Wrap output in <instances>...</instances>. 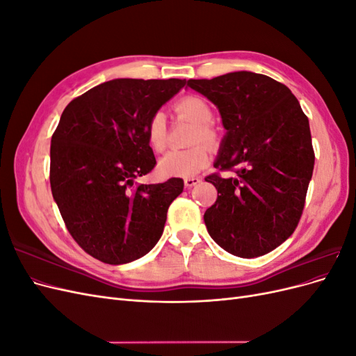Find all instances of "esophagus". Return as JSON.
Instances as JSON below:
<instances>
[{"label":"esophagus","instance_id":"1","mask_svg":"<svg viewBox=\"0 0 356 356\" xmlns=\"http://www.w3.org/2000/svg\"><path fill=\"white\" fill-rule=\"evenodd\" d=\"M199 182H202L200 177H188L184 179V186H186V188H191V187L197 186Z\"/></svg>","mask_w":356,"mask_h":356}]
</instances>
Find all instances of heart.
I'll return each mask as SVG.
<instances>
[{"label": "heart", "mask_w": 356, "mask_h": 356, "mask_svg": "<svg viewBox=\"0 0 356 356\" xmlns=\"http://www.w3.org/2000/svg\"><path fill=\"white\" fill-rule=\"evenodd\" d=\"M175 111L179 117L187 118L195 123L191 144H204L215 147L218 143V135L211 122L213 118L209 104L200 96L188 95L175 104ZM147 143L154 153H163L168 145V129L163 113H154L147 123ZM204 145H196L186 152H170L160 160V174L168 177H193L199 174L209 163V153Z\"/></svg>", "instance_id": "b5f03b06"}]
</instances>
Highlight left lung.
Segmentation results:
<instances>
[{
	"mask_svg": "<svg viewBox=\"0 0 356 356\" xmlns=\"http://www.w3.org/2000/svg\"><path fill=\"white\" fill-rule=\"evenodd\" d=\"M218 106L227 129L213 166L233 170L204 178L220 193L203 215L211 238L242 258L273 251L294 233L314 174L309 118L285 84L238 71L188 80Z\"/></svg>",
	"mask_w": 356,
	"mask_h": 356,
	"instance_id": "8db88e82",
	"label": "left lung"
}]
</instances>
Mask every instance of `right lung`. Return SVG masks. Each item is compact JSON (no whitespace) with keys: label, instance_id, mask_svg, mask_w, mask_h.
I'll return each mask as SVG.
<instances>
[{"label":"right lung","instance_id":"1","mask_svg":"<svg viewBox=\"0 0 356 356\" xmlns=\"http://www.w3.org/2000/svg\"><path fill=\"white\" fill-rule=\"evenodd\" d=\"M186 80L117 79L72 99L50 145V187L70 234L106 264L145 255L184 188L181 178L138 184L156 166L147 123Z\"/></svg>","mask_w":356,"mask_h":356}]
</instances>
